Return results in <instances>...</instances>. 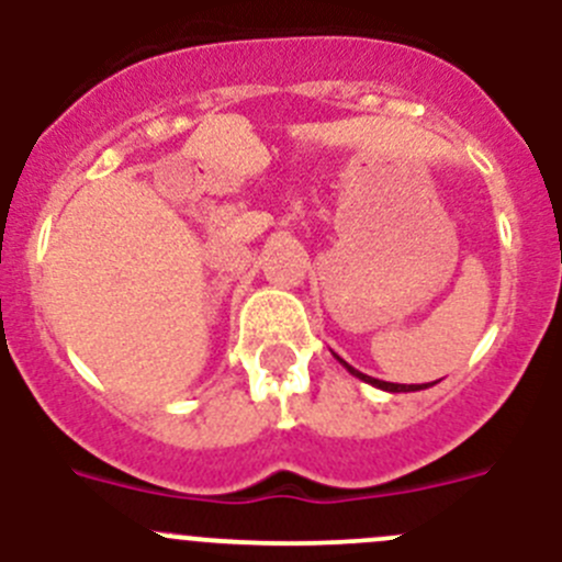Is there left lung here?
Returning a JSON list of instances; mask_svg holds the SVG:
<instances>
[{
	"mask_svg": "<svg viewBox=\"0 0 562 562\" xmlns=\"http://www.w3.org/2000/svg\"><path fill=\"white\" fill-rule=\"evenodd\" d=\"M335 357H337V355H335ZM337 360H340V357H337ZM340 366H342V369H346V371H349V374H355L357 380L369 382V385H374V389H380V391H389V394H408V391H425V389H430V385H436V382H425V385H400V382L374 380V376L362 374V371L351 369V366H349V362H346V360H340Z\"/></svg>",
	"mask_w": 562,
	"mask_h": 562,
	"instance_id": "left-lung-1",
	"label": "left lung"
}]
</instances>
